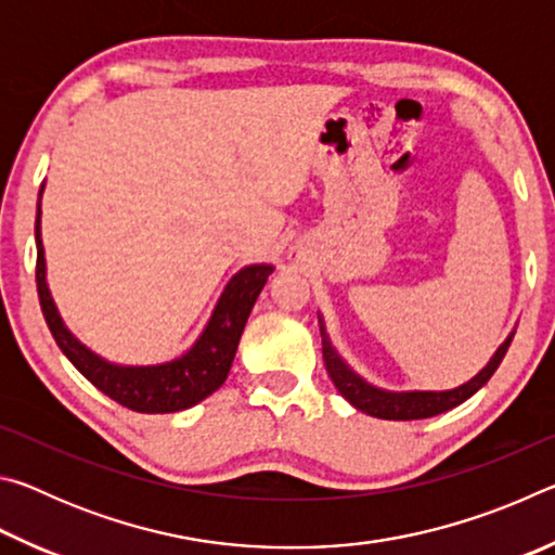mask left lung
Listing matches in <instances>:
<instances>
[{
    "label": "left lung",
    "mask_w": 555,
    "mask_h": 555,
    "mask_svg": "<svg viewBox=\"0 0 555 555\" xmlns=\"http://www.w3.org/2000/svg\"><path fill=\"white\" fill-rule=\"evenodd\" d=\"M321 335H323V362H325V370L331 374L333 384L337 387V391L343 393V397L352 403L354 409H360L364 413H370V416H377V418H387V421H413V418H430V416H438V413L455 409L457 403L467 401L469 397L477 389H482L487 379L492 377L500 367L506 350H509L512 345V337L509 335L504 340V345L500 350L494 352V357L490 362H487V367L477 374L475 379H469L467 384L457 389H450V391H406V393H391V391H382V389H374L370 387L367 382L357 377V374L347 367V364L337 357V352L333 350L331 340H327V335L323 333L321 327Z\"/></svg>",
    "instance_id": "8db88e82"
}]
</instances>
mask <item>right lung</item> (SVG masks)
<instances>
[{"mask_svg": "<svg viewBox=\"0 0 555 555\" xmlns=\"http://www.w3.org/2000/svg\"><path fill=\"white\" fill-rule=\"evenodd\" d=\"M43 191V185H41ZM41 195V193H39ZM41 201L39 215H36V288L46 323L51 335L63 350V354L75 364L82 377L115 399L121 406L137 413H173L210 397L215 389L222 387L232 367L234 352H237L240 337L247 323L251 306L264 288L271 267H247L234 276L220 298L218 308L210 318L208 327L201 340L193 345L183 357L173 362L158 364V367H117L100 360L88 347H82L75 337L65 331L63 321L55 311L49 286H46V261L41 244Z\"/></svg>", "mask_w": 555, "mask_h": 555, "instance_id": "right-lung-1", "label": "right lung"}]
</instances>
